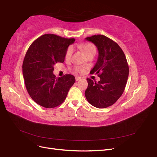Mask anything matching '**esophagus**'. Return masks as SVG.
<instances>
[{
    "label": "esophagus",
    "mask_w": 157,
    "mask_h": 157,
    "mask_svg": "<svg viewBox=\"0 0 157 157\" xmlns=\"http://www.w3.org/2000/svg\"><path fill=\"white\" fill-rule=\"evenodd\" d=\"M75 79H76V81H78V80H80L81 79V77H75Z\"/></svg>",
    "instance_id": "obj_1"
}]
</instances>
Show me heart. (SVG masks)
<instances>
[{
  "instance_id": "1",
  "label": "heart",
  "mask_w": 157,
  "mask_h": 157,
  "mask_svg": "<svg viewBox=\"0 0 157 157\" xmlns=\"http://www.w3.org/2000/svg\"><path fill=\"white\" fill-rule=\"evenodd\" d=\"M80 48L83 50V52H84V54H86V56H88L89 54L91 53L92 52H96V49H95L94 46L91 44V43H86L82 45H81ZM73 49L72 46H69L68 49L67 50V52H66L65 54V58L67 59H69L71 56L73 54ZM75 70L78 71V72H80V71H82V69L79 68V67H76Z\"/></svg>"
}]
</instances>
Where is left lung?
<instances>
[{"instance_id": "8db88e82", "label": "left lung", "mask_w": 157, "mask_h": 157, "mask_svg": "<svg viewBox=\"0 0 157 157\" xmlns=\"http://www.w3.org/2000/svg\"><path fill=\"white\" fill-rule=\"evenodd\" d=\"M85 39L98 48V61L90 74L96 73L100 78L98 82L87 78L85 96L94 107L106 108L113 105L124 92L129 75L126 58L117 42L105 36L93 35Z\"/></svg>"}]
</instances>
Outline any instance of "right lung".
Returning a JSON list of instances; mask_svg holds the SVG:
<instances>
[{"label":"right lung","instance_id":"add662e5","mask_svg":"<svg viewBox=\"0 0 157 157\" xmlns=\"http://www.w3.org/2000/svg\"><path fill=\"white\" fill-rule=\"evenodd\" d=\"M75 39L54 34L38 38L29 46L23 63V75L31 98L39 105L54 108L61 105L75 82L73 75L56 78L54 65L64 62L68 46Z\"/></svg>","mask_w":157,"mask_h":157}]
</instances>
